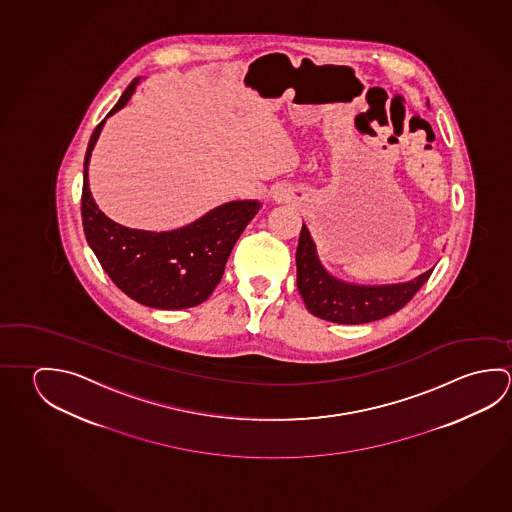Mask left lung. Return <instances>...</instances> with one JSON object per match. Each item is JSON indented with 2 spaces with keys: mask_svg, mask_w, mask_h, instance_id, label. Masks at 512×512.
I'll return each mask as SVG.
<instances>
[{
  "mask_svg": "<svg viewBox=\"0 0 512 512\" xmlns=\"http://www.w3.org/2000/svg\"><path fill=\"white\" fill-rule=\"evenodd\" d=\"M431 271L406 284L361 287L332 278L318 262L313 239L302 226L296 248V287L309 313L334 323H368L397 313L421 289Z\"/></svg>",
  "mask_w": 512,
  "mask_h": 512,
  "instance_id": "obj_1",
  "label": "left lung"
}]
</instances>
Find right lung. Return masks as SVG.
<instances>
[{"mask_svg": "<svg viewBox=\"0 0 512 512\" xmlns=\"http://www.w3.org/2000/svg\"><path fill=\"white\" fill-rule=\"evenodd\" d=\"M138 79L127 86L115 108L126 106ZM104 120L95 127L84 158L81 216L86 241L113 284L140 304L187 309L205 302L225 273L226 260L246 225L259 212L257 201H232L196 223L174 232H144L117 225L91 198L88 163Z\"/></svg>", "mask_w": 512, "mask_h": 512, "instance_id": "right-lung-1", "label": "right lung"}]
</instances>
